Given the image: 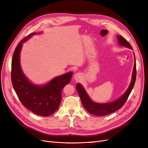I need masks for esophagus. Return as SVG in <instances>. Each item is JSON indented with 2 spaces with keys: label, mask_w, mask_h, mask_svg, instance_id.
Returning <instances> with one entry per match:
<instances>
[{
  "label": "esophagus",
  "mask_w": 148,
  "mask_h": 148,
  "mask_svg": "<svg viewBox=\"0 0 148 148\" xmlns=\"http://www.w3.org/2000/svg\"><path fill=\"white\" fill-rule=\"evenodd\" d=\"M82 73H75V75H74V77H73V78H74V79L75 80V81H77V82H79L80 80H81L82 79Z\"/></svg>",
  "instance_id": "obj_1"
}]
</instances>
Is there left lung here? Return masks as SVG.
<instances>
[{
  "label": "left lung",
  "instance_id": "left-lung-1",
  "mask_svg": "<svg viewBox=\"0 0 148 148\" xmlns=\"http://www.w3.org/2000/svg\"><path fill=\"white\" fill-rule=\"evenodd\" d=\"M118 44L122 47L130 49L133 50L132 46L127 41L126 39L123 38L122 36H117ZM134 60L135 63L133 69V72L132 75L131 82L130 83L129 86L123 95L119 97L118 99H115L114 101L106 102V103H99L93 101L91 97H89L88 94L87 93L86 89L83 86V85L80 83H77V90L78 91V95L81 99L82 104L86 110L91 114L97 115V116H103L111 113H113L116 110L120 109L122 107L125 102L127 101L128 97L131 93L133 88L135 85L136 77V60L135 53L133 52Z\"/></svg>",
  "mask_w": 148,
  "mask_h": 148
}]
</instances>
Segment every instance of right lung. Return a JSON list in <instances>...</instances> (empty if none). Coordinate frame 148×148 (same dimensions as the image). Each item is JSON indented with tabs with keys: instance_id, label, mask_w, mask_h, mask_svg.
Masks as SVG:
<instances>
[{
	"instance_id": "right-lung-1",
	"label": "right lung",
	"mask_w": 148,
	"mask_h": 148,
	"mask_svg": "<svg viewBox=\"0 0 148 148\" xmlns=\"http://www.w3.org/2000/svg\"><path fill=\"white\" fill-rule=\"evenodd\" d=\"M37 34H30L17 45L12 60V82L20 101L26 108L38 115L47 117L59 108L62 90L70 83L73 72L58 76L44 84H34L29 81L21 69L20 52L23 44Z\"/></svg>"
}]
</instances>
